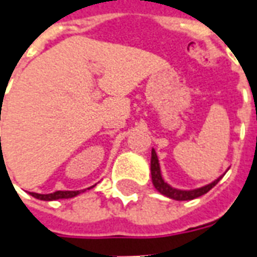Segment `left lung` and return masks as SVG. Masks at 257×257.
Instances as JSON below:
<instances>
[{
  "instance_id": "obj_1",
  "label": "left lung",
  "mask_w": 257,
  "mask_h": 257,
  "mask_svg": "<svg viewBox=\"0 0 257 257\" xmlns=\"http://www.w3.org/2000/svg\"><path fill=\"white\" fill-rule=\"evenodd\" d=\"M221 179L217 178L215 182L206 184L204 187H199V189L195 190H178L171 187L169 184L162 179L161 175V168H160V162H158V157H157L156 150L153 149L151 150V180H153V184L157 189V191H160L162 195L165 197H169V198L176 199V201H190V199L198 198L201 195H204L209 191L212 187H215L216 184L219 183V180Z\"/></svg>"
}]
</instances>
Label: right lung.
Here are the masks:
<instances>
[{
	"label": "right lung",
	"mask_w": 257,
	"mask_h": 257,
	"mask_svg": "<svg viewBox=\"0 0 257 257\" xmlns=\"http://www.w3.org/2000/svg\"><path fill=\"white\" fill-rule=\"evenodd\" d=\"M81 191H55L51 194H37V193H30L34 198L42 199V201H55V199H62V198H73L75 195H78Z\"/></svg>",
	"instance_id": "right-lung-1"
}]
</instances>
